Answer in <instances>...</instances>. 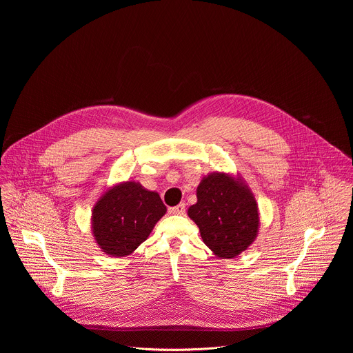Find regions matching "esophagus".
Listing matches in <instances>:
<instances>
[{
  "label": "esophagus",
  "instance_id": "esophagus-1",
  "mask_svg": "<svg viewBox=\"0 0 353 353\" xmlns=\"http://www.w3.org/2000/svg\"><path fill=\"white\" fill-rule=\"evenodd\" d=\"M169 212H170V214H173V215H183V214L185 212V204H184V203H181V204H179V205H176V207L170 208V210H169Z\"/></svg>",
  "mask_w": 353,
  "mask_h": 353
}]
</instances>
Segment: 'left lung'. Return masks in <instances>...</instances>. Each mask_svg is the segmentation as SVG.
Returning <instances> with one entry per match:
<instances>
[{
    "instance_id": "8db88e82",
    "label": "left lung",
    "mask_w": 353,
    "mask_h": 353,
    "mask_svg": "<svg viewBox=\"0 0 353 353\" xmlns=\"http://www.w3.org/2000/svg\"><path fill=\"white\" fill-rule=\"evenodd\" d=\"M201 239L219 259H234L257 239L256 196L241 176L214 172L196 187V203L187 211Z\"/></svg>"
}]
</instances>
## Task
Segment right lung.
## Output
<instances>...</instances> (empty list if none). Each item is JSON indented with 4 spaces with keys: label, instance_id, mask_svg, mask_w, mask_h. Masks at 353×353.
Returning a JSON list of instances; mask_svg holds the SVG:
<instances>
[{
    "label": "right lung",
    "instance_id": "right-lung-1",
    "mask_svg": "<svg viewBox=\"0 0 353 353\" xmlns=\"http://www.w3.org/2000/svg\"><path fill=\"white\" fill-rule=\"evenodd\" d=\"M166 211L157 191L134 180L117 183L105 190L92 208L93 239L110 257L130 256Z\"/></svg>",
    "mask_w": 353,
    "mask_h": 353
}]
</instances>
